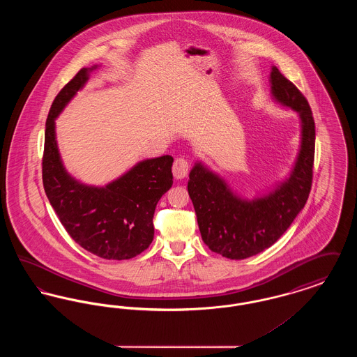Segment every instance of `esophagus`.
<instances>
[{"label": "esophagus", "instance_id": "34e87169", "mask_svg": "<svg viewBox=\"0 0 357 357\" xmlns=\"http://www.w3.org/2000/svg\"><path fill=\"white\" fill-rule=\"evenodd\" d=\"M188 162L185 158H176L174 165H172V174L176 179H183L188 174Z\"/></svg>", "mask_w": 357, "mask_h": 357}]
</instances>
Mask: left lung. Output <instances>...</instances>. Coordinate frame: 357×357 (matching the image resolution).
<instances>
[{
  "instance_id": "1",
  "label": "left lung",
  "mask_w": 357,
  "mask_h": 357,
  "mask_svg": "<svg viewBox=\"0 0 357 357\" xmlns=\"http://www.w3.org/2000/svg\"><path fill=\"white\" fill-rule=\"evenodd\" d=\"M271 83L274 99L297 111L303 127L301 149L288 179L264 198L243 201L202 163L190 171L187 190L202 239L211 252L230 259L249 258L271 248L304 208L312 187L316 140L312 109L277 67L272 68Z\"/></svg>"
}]
</instances>
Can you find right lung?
I'll return each mask as SVG.
<instances>
[{"label": "right lung", "instance_id": "right-lung-1", "mask_svg": "<svg viewBox=\"0 0 357 357\" xmlns=\"http://www.w3.org/2000/svg\"><path fill=\"white\" fill-rule=\"evenodd\" d=\"M82 68L52 102L45 124L43 185L59 220L72 239L104 259H130L153 239L158 201L172 186V156L137 163L105 187L85 186L64 169L56 143L54 119L88 80Z\"/></svg>", "mask_w": 357, "mask_h": 357}]
</instances>
